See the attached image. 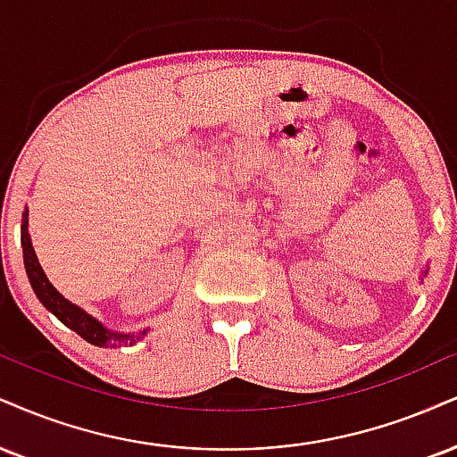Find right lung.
I'll return each mask as SVG.
<instances>
[{
  "instance_id": "obj_1",
  "label": "right lung",
  "mask_w": 457,
  "mask_h": 457,
  "mask_svg": "<svg viewBox=\"0 0 457 457\" xmlns=\"http://www.w3.org/2000/svg\"><path fill=\"white\" fill-rule=\"evenodd\" d=\"M21 245H23V260H25V270H27V277H29V283L31 287H34L36 295L40 298V302L44 306H46L48 311L53 312L54 317L59 319V321L65 323L70 329H74L76 334H80L82 338L87 340V343L96 345V347H108L110 343L114 345H131L136 343V340H140L142 337L146 334L145 332H138V334H114L110 332L102 326L97 319H93L91 315H87L85 311L79 309L76 304H71L63 298L62 294H59L57 289L53 287L51 283H48L46 274L40 268V263H37V257L34 253V246H31V238H29V232H27V211L23 214V225H21Z\"/></svg>"
}]
</instances>
